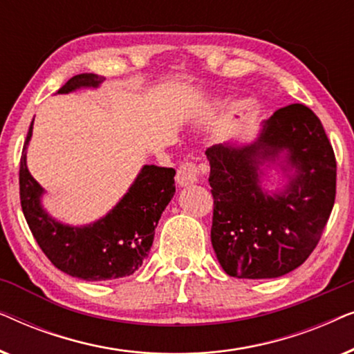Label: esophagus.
<instances>
[{
	"instance_id": "1",
	"label": "esophagus",
	"mask_w": 354,
	"mask_h": 354,
	"mask_svg": "<svg viewBox=\"0 0 354 354\" xmlns=\"http://www.w3.org/2000/svg\"><path fill=\"white\" fill-rule=\"evenodd\" d=\"M200 177V166L193 159H187L180 164V167L177 169V183L180 187H187L195 183Z\"/></svg>"
}]
</instances>
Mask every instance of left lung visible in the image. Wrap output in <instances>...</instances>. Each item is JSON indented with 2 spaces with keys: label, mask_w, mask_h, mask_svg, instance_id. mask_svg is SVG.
<instances>
[{
  "label": "left lung",
  "mask_w": 354,
  "mask_h": 354,
  "mask_svg": "<svg viewBox=\"0 0 354 354\" xmlns=\"http://www.w3.org/2000/svg\"><path fill=\"white\" fill-rule=\"evenodd\" d=\"M286 153L295 176L282 194L259 187V164ZM214 198L211 241L230 277L274 279L316 248L335 203L337 161L321 120L304 104L280 108L245 147L206 149Z\"/></svg>",
  "instance_id": "8db88e82"
}]
</instances>
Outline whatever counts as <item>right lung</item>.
<instances>
[{"label": "right lung", "mask_w": 354, "mask_h": 354, "mask_svg": "<svg viewBox=\"0 0 354 354\" xmlns=\"http://www.w3.org/2000/svg\"><path fill=\"white\" fill-rule=\"evenodd\" d=\"M103 80L96 74L74 75L57 93H69L82 86L96 88ZM32 125L33 120L22 149L19 190L22 212L38 246L62 272L88 282L133 274L148 258L158 221L176 193V171L143 166L122 200L103 219L85 227L64 225L41 207L43 188L27 169L26 149Z\"/></svg>", "instance_id": "add662e5"}]
</instances>
